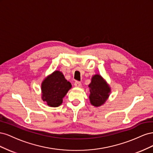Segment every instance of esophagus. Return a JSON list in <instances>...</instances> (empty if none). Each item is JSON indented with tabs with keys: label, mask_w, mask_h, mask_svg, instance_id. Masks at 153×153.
<instances>
[{
	"label": "esophagus",
	"mask_w": 153,
	"mask_h": 153,
	"mask_svg": "<svg viewBox=\"0 0 153 153\" xmlns=\"http://www.w3.org/2000/svg\"><path fill=\"white\" fill-rule=\"evenodd\" d=\"M74 85H75V86L76 87H81V86H82V84L80 82H75V84Z\"/></svg>",
	"instance_id": "1"
}]
</instances>
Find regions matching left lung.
Listing matches in <instances>:
<instances>
[{"mask_svg":"<svg viewBox=\"0 0 153 153\" xmlns=\"http://www.w3.org/2000/svg\"><path fill=\"white\" fill-rule=\"evenodd\" d=\"M89 87V101L92 105L98 107L105 103L111 93V88L104 78L99 74L91 78Z\"/></svg>","mask_w":153,"mask_h":153,"instance_id":"left-lung-1","label":"left lung"}]
</instances>
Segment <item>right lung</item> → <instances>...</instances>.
Returning <instances> with one entry per match:
<instances>
[{
  "mask_svg": "<svg viewBox=\"0 0 153 153\" xmlns=\"http://www.w3.org/2000/svg\"><path fill=\"white\" fill-rule=\"evenodd\" d=\"M71 87L62 73L55 70L41 83V100L50 107H57L62 103V99Z\"/></svg>",
  "mask_w": 153,
  "mask_h": 153,
  "instance_id": "1",
  "label": "right lung"
}]
</instances>
